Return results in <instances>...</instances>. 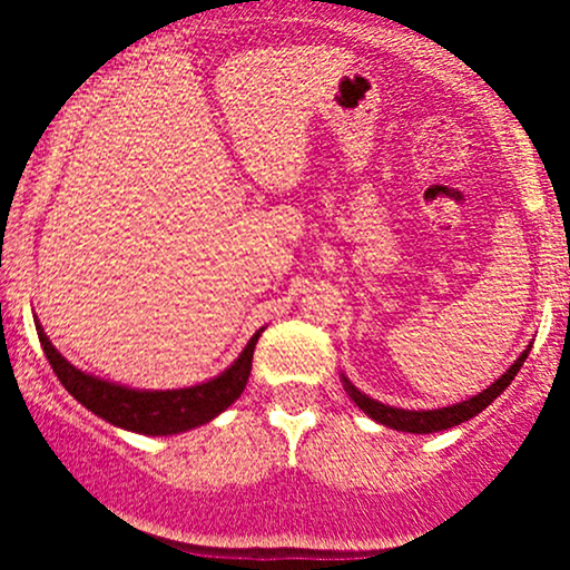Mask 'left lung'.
<instances>
[{
  "mask_svg": "<svg viewBox=\"0 0 570 570\" xmlns=\"http://www.w3.org/2000/svg\"><path fill=\"white\" fill-rule=\"evenodd\" d=\"M531 348H533V345H528V348L520 353V358H517L512 367L503 372L499 381L490 383L488 389L482 391V394L466 399V402L450 404V407H436V410L391 407V404L377 402V399H372V396L364 394V391H358L356 385H353L345 375H340V381H343V389H345V394L351 396V402L356 404V407L362 410L364 415L372 417V421L381 423V426H389V429H396V431H407V434H434V431L461 426V423H466L469 417L480 415V412L485 410L490 402H495V399H499L503 391H507V385L514 381V375L520 372L522 362H525Z\"/></svg>",
  "mask_w": 570,
  "mask_h": 570,
  "instance_id": "left-lung-1",
  "label": "left lung"
}]
</instances>
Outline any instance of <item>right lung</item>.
Listing matches in <instances>:
<instances>
[{
	"label": "right lung",
	"instance_id": "obj_1",
	"mask_svg": "<svg viewBox=\"0 0 570 570\" xmlns=\"http://www.w3.org/2000/svg\"><path fill=\"white\" fill-rule=\"evenodd\" d=\"M39 343H42L45 356H48L50 367L82 407H88L94 415L104 417L117 429L136 431V434L147 436H171L181 431L198 429L203 423L214 421L219 412H225L230 404L244 394L248 375H252V356L254 345L259 335L265 332L257 330L240 356L219 372L212 381H203L198 385H187V389H166V391H149V389H130L104 377L90 375L58 353V348L45 335L39 318H35Z\"/></svg>",
	"mask_w": 570,
	"mask_h": 570
}]
</instances>
